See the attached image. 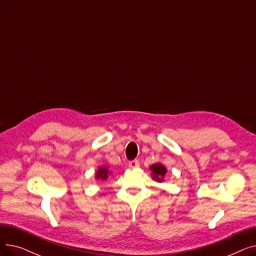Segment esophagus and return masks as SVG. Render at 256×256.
<instances>
[{
  "label": "esophagus",
  "mask_w": 256,
  "mask_h": 256,
  "mask_svg": "<svg viewBox=\"0 0 256 256\" xmlns=\"http://www.w3.org/2000/svg\"><path fill=\"white\" fill-rule=\"evenodd\" d=\"M140 166V163L138 160H130V162H128V167L130 169H136V168H139Z\"/></svg>",
  "instance_id": "obj_1"
}]
</instances>
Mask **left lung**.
<instances>
[{"label": "left lung", "mask_w": 256, "mask_h": 256, "mask_svg": "<svg viewBox=\"0 0 256 256\" xmlns=\"http://www.w3.org/2000/svg\"><path fill=\"white\" fill-rule=\"evenodd\" d=\"M150 169L152 170V178L154 180H156L158 182H164L165 176L167 173V169L163 164L156 163V164L152 165Z\"/></svg>", "instance_id": "1"}]
</instances>
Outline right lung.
<instances>
[{"label": "right lung", "mask_w": 256, "mask_h": 256, "mask_svg": "<svg viewBox=\"0 0 256 256\" xmlns=\"http://www.w3.org/2000/svg\"><path fill=\"white\" fill-rule=\"evenodd\" d=\"M110 176V171L109 168L106 166H102L98 169L96 173V180H106Z\"/></svg>", "instance_id": "right-lung-1"}]
</instances>
